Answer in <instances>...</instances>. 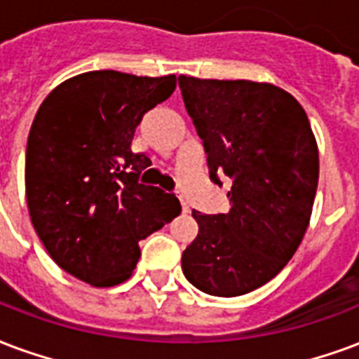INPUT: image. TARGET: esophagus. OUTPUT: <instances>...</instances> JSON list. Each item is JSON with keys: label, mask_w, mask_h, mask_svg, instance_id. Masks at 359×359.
<instances>
[{"label": "esophagus", "mask_w": 359, "mask_h": 359, "mask_svg": "<svg viewBox=\"0 0 359 359\" xmlns=\"http://www.w3.org/2000/svg\"><path fill=\"white\" fill-rule=\"evenodd\" d=\"M179 198H180V205H182V213H188V211H190V205H188L187 200H184L182 196H179Z\"/></svg>", "instance_id": "obj_1"}]
</instances>
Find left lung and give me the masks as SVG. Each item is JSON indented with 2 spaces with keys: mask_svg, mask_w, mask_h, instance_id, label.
Masks as SVG:
<instances>
[{
  "mask_svg": "<svg viewBox=\"0 0 359 359\" xmlns=\"http://www.w3.org/2000/svg\"><path fill=\"white\" fill-rule=\"evenodd\" d=\"M203 140L209 177H228L230 211H192L200 232L182 253L194 287L238 297L264 285L301 245L314 205L320 156L299 100L272 83L179 76Z\"/></svg>",
  "mask_w": 359,
  "mask_h": 359,
  "instance_id": "1",
  "label": "left lung"
}]
</instances>
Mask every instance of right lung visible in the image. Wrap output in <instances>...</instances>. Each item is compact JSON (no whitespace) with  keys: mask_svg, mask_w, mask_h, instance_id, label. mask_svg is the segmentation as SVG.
<instances>
[{"mask_svg":"<svg viewBox=\"0 0 359 359\" xmlns=\"http://www.w3.org/2000/svg\"><path fill=\"white\" fill-rule=\"evenodd\" d=\"M175 87L172 74L85 72L55 87L34 118L24 169L32 224L53 261L93 287L131 278L139 241L180 213L172 194L139 184L152 161L131 150L142 116Z\"/></svg>","mask_w":359,"mask_h":359,"instance_id":"right-lung-1","label":"right lung"}]
</instances>
